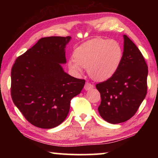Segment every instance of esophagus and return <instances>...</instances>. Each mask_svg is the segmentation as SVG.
Returning <instances> with one entry per match:
<instances>
[{
  "label": "esophagus",
  "mask_w": 158,
  "mask_h": 158,
  "mask_svg": "<svg viewBox=\"0 0 158 158\" xmlns=\"http://www.w3.org/2000/svg\"><path fill=\"white\" fill-rule=\"evenodd\" d=\"M93 88H94V85L90 84V83H89V82H87L84 85V89L85 90H91L92 89H93Z\"/></svg>",
  "instance_id": "1"
}]
</instances>
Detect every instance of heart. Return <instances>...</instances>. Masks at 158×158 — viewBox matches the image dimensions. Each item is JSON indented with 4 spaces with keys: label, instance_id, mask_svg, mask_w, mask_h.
Instances as JSON below:
<instances>
[{
    "label": "heart",
    "instance_id": "heart-1",
    "mask_svg": "<svg viewBox=\"0 0 158 158\" xmlns=\"http://www.w3.org/2000/svg\"><path fill=\"white\" fill-rule=\"evenodd\" d=\"M123 52L115 40L98 37L84 42L73 52V59L68 61V68L74 74L87 68L93 79L102 81L113 77L118 69Z\"/></svg>",
    "mask_w": 158,
    "mask_h": 158
}]
</instances>
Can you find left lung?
<instances>
[{
    "label": "left lung",
    "instance_id": "obj_1",
    "mask_svg": "<svg viewBox=\"0 0 158 158\" xmlns=\"http://www.w3.org/2000/svg\"><path fill=\"white\" fill-rule=\"evenodd\" d=\"M123 39V55L118 69L111 78L96 85L101 96L99 114L112 124L131 118L147 93V64L135 43L125 35Z\"/></svg>",
    "mask_w": 158,
    "mask_h": 158
}]
</instances>
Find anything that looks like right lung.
<instances>
[{"label": "right lung", "instance_id": "1", "mask_svg": "<svg viewBox=\"0 0 158 158\" xmlns=\"http://www.w3.org/2000/svg\"><path fill=\"white\" fill-rule=\"evenodd\" d=\"M71 37H42L19 56L11 71V96L32 125L51 129L65 121L70 101L79 95L85 80L63 70L65 47Z\"/></svg>", "mask_w": 158, "mask_h": 158}]
</instances>
